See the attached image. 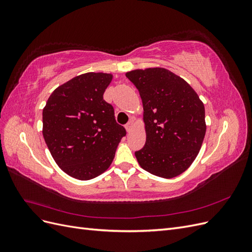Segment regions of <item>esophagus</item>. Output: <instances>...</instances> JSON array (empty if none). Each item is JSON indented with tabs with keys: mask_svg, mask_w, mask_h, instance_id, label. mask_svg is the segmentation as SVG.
<instances>
[{
	"mask_svg": "<svg viewBox=\"0 0 252 252\" xmlns=\"http://www.w3.org/2000/svg\"><path fill=\"white\" fill-rule=\"evenodd\" d=\"M132 127H133V120H130V121H129L128 123L126 124V126H125L127 132H130V131H131V129H132Z\"/></svg>",
	"mask_w": 252,
	"mask_h": 252,
	"instance_id": "1",
	"label": "esophagus"
}]
</instances>
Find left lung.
Listing matches in <instances>:
<instances>
[{"instance_id":"8db88e82","label":"left lung","mask_w":252,"mask_h":252,"mask_svg":"<svg viewBox=\"0 0 252 252\" xmlns=\"http://www.w3.org/2000/svg\"><path fill=\"white\" fill-rule=\"evenodd\" d=\"M139 90L146 131L145 146L135 151L144 170L171 179L187 170L206 133L205 107L199 95L179 75L162 67L126 72Z\"/></svg>"}]
</instances>
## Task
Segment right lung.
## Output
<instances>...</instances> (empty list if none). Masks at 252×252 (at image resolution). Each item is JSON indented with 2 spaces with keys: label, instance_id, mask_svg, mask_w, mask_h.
Instances as JSON below:
<instances>
[{
  "label": "right lung",
  "instance_id": "1",
  "mask_svg": "<svg viewBox=\"0 0 252 252\" xmlns=\"http://www.w3.org/2000/svg\"><path fill=\"white\" fill-rule=\"evenodd\" d=\"M112 74L87 72L53 90L43 109V136L58 166L81 181L109 168L123 126L103 98Z\"/></svg>",
  "mask_w": 252,
  "mask_h": 252
}]
</instances>
